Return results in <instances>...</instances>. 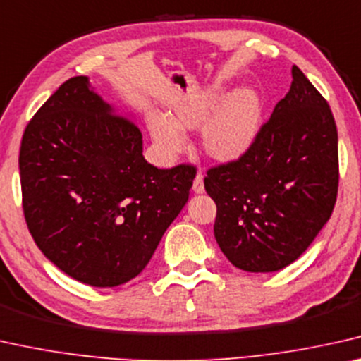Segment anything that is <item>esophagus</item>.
Instances as JSON below:
<instances>
[{
    "mask_svg": "<svg viewBox=\"0 0 361 361\" xmlns=\"http://www.w3.org/2000/svg\"><path fill=\"white\" fill-rule=\"evenodd\" d=\"M192 191H195L196 195H202V192L206 191L204 190V176L201 173H197L195 181H192Z\"/></svg>",
    "mask_w": 361,
    "mask_h": 361,
    "instance_id": "34e87169",
    "label": "esophagus"
}]
</instances>
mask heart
<instances>
[{
    "mask_svg": "<svg viewBox=\"0 0 361 361\" xmlns=\"http://www.w3.org/2000/svg\"><path fill=\"white\" fill-rule=\"evenodd\" d=\"M262 123L264 100L257 90L241 87L227 95L220 84L176 100L166 116L154 111L147 115L150 139L166 160L186 149V129L202 128L204 154L217 162H235L255 146Z\"/></svg>",
    "mask_w": 361,
    "mask_h": 361,
    "instance_id": "obj_1",
    "label": "heart"
}]
</instances>
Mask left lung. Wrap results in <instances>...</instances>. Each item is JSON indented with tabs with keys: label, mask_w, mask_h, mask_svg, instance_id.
<instances>
[{
	"label": "left lung",
	"mask_w": 361,
	"mask_h": 361,
	"mask_svg": "<svg viewBox=\"0 0 361 361\" xmlns=\"http://www.w3.org/2000/svg\"><path fill=\"white\" fill-rule=\"evenodd\" d=\"M292 78L255 146L204 178L217 206L215 240L246 272H276L297 261L336 204L334 116L300 68H292Z\"/></svg>",
	"instance_id": "left-lung-1"
}]
</instances>
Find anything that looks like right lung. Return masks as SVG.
Here are the masks:
<instances>
[{"mask_svg":"<svg viewBox=\"0 0 361 361\" xmlns=\"http://www.w3.org/2000/svg\"><path fill=\"white\" fill-rule=\"evenodd\" d=\"M19 170L32 238L60 271L92 287L142 272L196 176L191 165H150L136 123L87 76L68 79L35 113Z\"/></svg>","mask_w":361,"mask_h":361,"instance_id":"right-lung-1","label":"right lung"}]
</instances>
